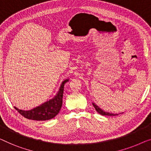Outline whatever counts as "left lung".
Masks as SVG:
<instances>
[{
  "label": "left lung",
  "instance_id": "obj_1",
  "mask_svg": "<svg viewBox=\"0 0 151 151\" xmlns=\"http://www.w3.org/2000/svg\"><path fill=\"white\" fill-rule=\"evenodd\" d=\"M93 106H94V108H95V110L97 112L100 114L101 115H104V116H116V115H118V114H112V113H110V112H104V110H101V108H99L97 105H95V104H93Z\"/></svg>",
  "mask_w": 151,
  "mask_h": 151
}]
</instances>
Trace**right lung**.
<instances>
[{
  "mask_svg": "<svg viewBox=\"0 0 151 151\" xmlns=\"http://www.w3.org/2000/svg\"><path fill=\"white\" fill-rule=\"evenodd\" d=\"M69 80L63 81L61 84L60 90L55 97L50 101L43 104L32 110L25 111L19 110L14 107L18 112L24 117L34 121H47L55 117L60 110L63 104V95L64 91V85Z\"/></svg>",
  "mask_w": 151,
  "mask_h": 151,
  "instance_id": "obj_1",
  "label": "right lung"
}]
</instances>
